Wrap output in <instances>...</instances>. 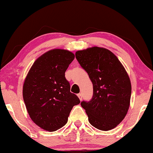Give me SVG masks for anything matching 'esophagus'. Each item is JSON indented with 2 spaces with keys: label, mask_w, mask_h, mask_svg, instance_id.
Segmentation results:
<instances>
[{
  "label": "esophagus",
  "mask_w": 153,
  "mask_h": 153,
  "mask_svg": "<svg viewBox=\"0 0 153 153\" xmlns=\"http://www.w3.org/2000/svg\"><path fill=\"white\" fill-rule=\"evenodd\" d=\"M77 96H78L79 98V100H80L81 101V100H82V94H81V93H79L78 95H77Z\"/></svg>",
  "instance_id": "esophagus-1"
}]
</instances>
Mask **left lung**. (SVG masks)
Here are the masks:
<instances>
[{"instance_id":"left-lung-1","label":"left lung","mask_w":153,"mask_h":153,"mask_svg":"<svg viewBox=\"0 0 153 153\" xmlns=\"http://www.w3.org/2000/svg\"><path fill=\"white\" fill-rule=\"evenodd\" d=\"M76 60L88 74L93 95L81 105L95 128L108 131L122 122L128 111L131 86L122 63L109 50L93 47L77 51Z\"/></svg>"}]
</instances>
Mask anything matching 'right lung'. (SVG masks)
<instances>
[{
    "instance_id": "1",
    "label": "right lung",
    "mask_w": 153,
    "mask_h": 153,
    "mask_svg": "<svg viewBox=\"0 0 153 153\" xmlns=\"http://www.w3.org/2000/svg\"><path fill=\"white\" fill-rule=\"evenodd\" d=\"M74 54L55 49L37 58L27 74L23 97L31 120L42 129L54 131L68 122L73 106L80 103L70 92L65 73Z\"/></svg>"
}]
</instances>
